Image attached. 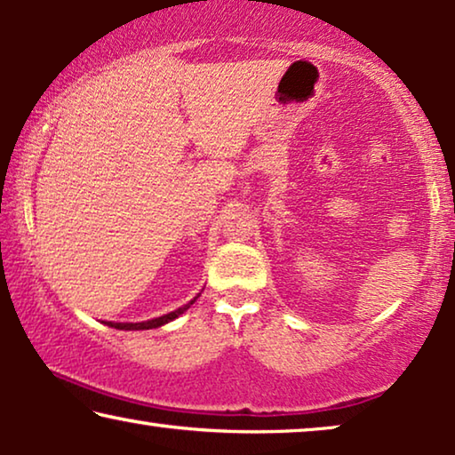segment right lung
I'll use <instances>...</instances> for the list:
<instances>
[{"label": "right lung", "mask_w": 455, "mask_h": 455, "mask_svg": "<svg viewBox=\"0 0 455 455\" xmlns=\"http://www.w3.org/2000/svg\"><path fill=\"white\" fill-rule=\"evenodd\" d=\"M196 298H195V300H196ZM195 300H190L188 304H184V307L176 308V310H173V313H167V315L157 316V319H151V321H142V323H111V321H108V323H105V325H109V327H114V329H124V331H139V329H155V327L165 325V323H170L173 319H178V316L182 315L184 310L190 308V304H195Z\"/></svg>", "instance_id": "add662e5"}]
</instances>
